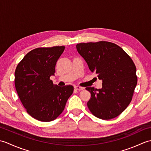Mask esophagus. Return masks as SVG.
Wrapping results in <instances>:
<instances>
[{"instance_id":"esophagus-1","label":"esophagus","mask_w":151,"mask_h":151,"mask_svg":"<svg viewBox=\"0 0 151 151\" xmlns=\"http://www.w3.org/2000/svg\"><path fill=\"white\" fill-rule=\"evenodd\" d=\"M75 89H76V90H78V91H81V90H83L84 88H82V87H81V86H75Z\"/></svg>"}]
</instances>
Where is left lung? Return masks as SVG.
<instances>
[{"label": "left lung", "instance_id": "obj_1", "mask_svg": "<svg viewBox=\"0 0 151 151\" xmlns=\"http://www.w3.org/2000/svg\"><path fill=\"white\" fill-rule=\"evenodd\" d=\"M76 47L89 70L102 81L101 89L86 88L91 93L89 110L101 119L117 117L132 99L137 82L135 64L121 47L108 41L81 43Z\"/></svg>", "mask_w": 151, "mask_h": 151}]
</instances>
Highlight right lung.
I'll return each instance as SVG.
<instances>
[{
	"label": "right lung",
	"instance_id": "obj_1",
	"mask_svg": "<svg viewBox=\"0 0 151 151\" xmlns=\"http://www.w3.org/2000/svg\"><path fill=\"white\" fill-rule=\"evenodd\" d=\"M65 47H40L27 53L16 67L15 86L27 113L36 119L52 121L62 113L74 88L60 87L50 79Z\"/></svg>",
	"mask_w": 151,
	"mask_h": 151
}]
</instances>
